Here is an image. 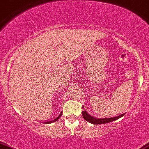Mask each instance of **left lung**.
Returning <instances> with one entry per match:
<instances>
[{
    "mask_svg": "<svg viewBox=\"0 0 149 149\" xmlns=\"http://www.w3.org/2000/svg\"><path fill=\"white\" fill-rule=\"evenodd\" d=\"M82 116H83V118L86 121H87L90 123L93 124V125H102V124H106L109 123V122L115 121V120L119 119L120 118H121L124 116L125 114H122L120 116L113 117V118H94L91 115H89L86 112V111H82Z\"/></svg>",
    "mask_w": 149,
    "mask_h": 149,
    "instance_id": "left-lung-1",
    "label": "left lung"
}]
</instances>
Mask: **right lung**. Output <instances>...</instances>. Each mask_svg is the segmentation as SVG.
I'll list each match as a JSON object with an SVG mask.
<instances>
[{
  "instance_id": "1",
  "label": "right lung",
  "mask_w": 149,
  "mask_h": 149,
  "mask_svg": "<svg viewBox=\"0 0 149 149\" xmlns=\"http://www.w3.org/2000/svg\"><path fill=\"white\" fill-rule=\"evenodd\" d=\"M61 115H62V113H61V114L59 115V116H58L57 118H56V119H54V120H52V121H49V122H44V123H45V124H49V123H52V122H56V121H57V120L59 119L60 118H61Z\"/></svg>"
}]
</instances>
